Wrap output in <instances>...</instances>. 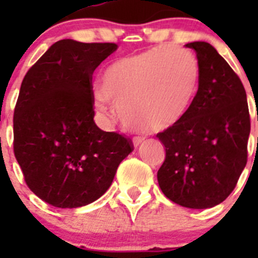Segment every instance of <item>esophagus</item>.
Here are the masks:
<instances>
[{
    "mask_svg": "<svg viewBox=\"0 0 258 258\" xmlns=\"http://www.w3.org/2000/svg\"><path fill=\"white\" fill-rule=\"evenodd\" d=\"M145 141H146L145 137H134V138H133V143H134V146H136V147H138V146L142 145Z\"/></svg>",
    "mask_w": 258,
    "mask_h": 258,
    "instance_id": "obj_1",
    "label": "esophagus"
}]
</instances>
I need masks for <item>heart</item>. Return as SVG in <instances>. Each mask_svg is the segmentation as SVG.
Instances as JSON below:
<instances>
[{
  "instance_id": "heart-1",
  "label": "heart",
  "mask_w": 258,
  "mask_h": 258,
  "mask_svg": "<svg viewBox=\"0 0 258 258\" xmlns=\"http://www.w3.org/2000/svg\"><path fill=\"white\" fill-rule=\"evenodd\" d=\"M199 80V63L190 50L152 47L117 59L104 70L102 89L94 93L95 106L104 112L112 99L125 126L165 131L187 115Z\"/></svg>"
}]
</instances>
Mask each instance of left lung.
<instances>
[{
  "label": "left lung",
  "mask_w": 258,
  "mask_h": 258,
  "mask_svg": "<svg viewBox=\"0 0 258 258\" xmlns=\"http://www.w3.org/2000/svg\"><path fill=\"white\" fill-rule=\"evenodd\" d=\"M186 46L197 52L199 88L187 115L157 133L165 147L157 182L175 204L207 209L229 197L247 164L249 109L240 79L217 50L203 41Z\"/></svg>",
  "instance_id": "left-lung-1"
}]
</instances>
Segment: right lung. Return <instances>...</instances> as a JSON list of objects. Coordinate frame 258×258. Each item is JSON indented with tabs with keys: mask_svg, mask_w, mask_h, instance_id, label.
<instances>
[{
	"mask_svg": "<svg viewBox=\"0 0 258 258\" xmlns=\"http://www.w3.org/2000/svg\"><path fill=\"white\" fill-rule=\"evenodd\" d=\"M116 49L113 42L60 40L23 79L14 109V154L27 186L50 206L95 202L133 151L131 138L94 122L93 74Z\"/></svg>",
	"mask_w": 258,
	"mask_h": 258,
	"instance_id": "obj_1",
	"label": "right lung"
}]
</instances>
